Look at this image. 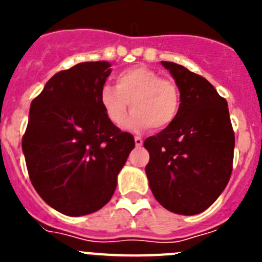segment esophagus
Returning a JSON list of instances; mask_svg holds the SVG:
<instances>
[{
  "label": "esophagus",
  "instance_id": "esophagus-1",
  "mask_svg": "<svg viewBox=\"0 0 262 262\" xmlns=\"http://www.w3.org/2000/svg\"><path fill=\"white\" fill-rule=\"evenodd\" d=\"M135 145L136 147H142L143 145V139L140 136H135Z\"/></svg>",
  "mask_w": 262,
  "mask_h": 262
}]
</instances>
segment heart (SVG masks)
<instances>
[{"label":"heart","mask_w":262,"mask_h":262,"mask_svg":"<svg viewBox=\"0 0 262 262\" xmlns=\"http://www.w3.org/2000/svg\"><path fill=\"white\" fill-rule=\"evenodd\" d=\"M99 103L115 126L123 123L131 103L134 113L124 123L127 128L163 129L177 119L181 97L173 81L161 78L157 72L147 67L138 66L119 72L115 76V88L102 86Z\"/></svg>","instance_id":"obj_1"}]
</instances>
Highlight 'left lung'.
I'll list each match as a JSON object with an SVG mask.
<instances>
[{
  "label": "left lung",
  "instance_id": "left-lung-1",
  "mask_svg": "<svg viewBox=\"0 0 262 262\" xmlns=\"http://www.w3.org/2000/svg\"><path fill=\"white\" fill-rule=\"evenodd\" d=\"M180 90L174 123L145 139V166L155 198L169 211L195 215L209 209L230 181L235 134L228 105L202 76L161 61Z\"/></svg>",
  "mask_w": 262,
  "mask_h": 262
}]
</instances>
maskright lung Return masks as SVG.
<instances>
[{
    "mask_svg": "<svg viewBox=\"0 0 262 262\" xmlns=\"http://www.w3.org/2000/svg\"><path fill=\"white\" fill-rule=\"evenodd\" d=\"M110 67L86 61L59 72L30 106L22 139L30 180L41 200L69 216L102 209L135 147L99 103Z\"/></svg>",
    "mask_w": 262,
    "mask_h": 262,
    "instance_id": "1",
    "label": "right lung"
}]
</instances>
